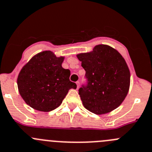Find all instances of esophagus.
Segmentation results:
<instances>
[{
  "label": "esophagus",
  "mask_w": 152,
  "mask_h": 152,
  "mask_svg": "<svg viewBox=\"0 0 152 152\" xmlns=\"http://www.w3.org/2000/svg\"><path fill=\"white\" fill-rule=\"evenodd\" d=\"M79 82H76V85H77V88H79Z\"/></svg>",
  "instance_id": "esophagus-1"
}]
</instances>
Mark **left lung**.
I'll list each match as a JSON object with an SVG mask.
<instances>
[{
    "label": "left lung",
    "mask_w": 152,
    "mask_h": 152,
    "mask_svg": "<svg viewBox=\"0 0 152 152\" xmlns=\"http://www.w3.org/2000/svg\"><path fill=\"white\" fill-rule=\"evenodd\" d=\"M76 56L88 81L87 87L79 90L84 107L98 115L118 107L129 93L131 77L121 54L108 45H98Z\"/></svg>",
    "instance_id": "8db88e82"
}]
</instances>
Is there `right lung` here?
<instances>
[{
    "label": "right lung",
    "instance_id": "1",
    "mask_svg": "<svg viewBox=\"0 0 152 152\" xmlns=\"http://www.w3.org/2000/svg\"><path fill=\"white\" fill-rule=\"evenodd\" d=\"M64 56L57 57L52 51L37 53L20 70L18 88L25 102L39 111L49 112L58 107L68 93L76 89L70 82V71L63 68Z\"/></svg>",
    "mask_w": 152,
    "mask_h": 152
}]
</instances>
